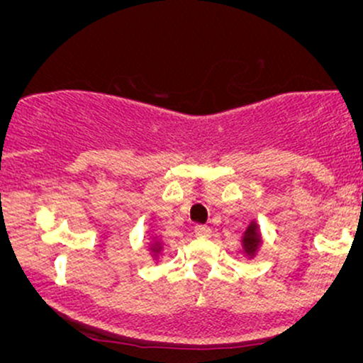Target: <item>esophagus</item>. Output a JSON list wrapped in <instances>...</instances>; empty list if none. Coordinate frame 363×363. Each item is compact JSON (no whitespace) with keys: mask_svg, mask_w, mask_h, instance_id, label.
Returning <instances> with one entry per match:
<instances>
[{"mask_svg":"<svg viewBox=\"0 0 363 363\" xmlns=\"http://www.w3.org/2000/svg\"><path fill=\"white\" fill-rule=\"evenodd\" d=\"M194 234L198 237H210L211 235V228L206 227V225H196Z\"/></svg>","mask_w":363,"mask_h":363,"instance_id":"34e87169","label":"esophagus"}]
</instances>
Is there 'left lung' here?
I'll return each mask as SVG.
<instances>
[{
  "label": "left lung",
  "instance_id": "obj_1",
  "mask_svg": "<svg viewBox=\"0 0 363 363\" xmlns=\"http://www.w3.org/2000/svg\"><path fill=\"white\" fill-rule=\"evenodd\" d=\"M259 245H261L259 227H257L256 222H251V223H249L247 230L244 232V237H242V247H244L245 256H249V257L256 256Z\"/></svg>",
  "mask_w": 363,
  "mask_h": 363
}]
</instances>
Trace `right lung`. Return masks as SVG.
Segmentation results:
<instances>
[{
	"label": "right lung",
	"mask_w": 363,
	"mask_h": 363,
	"mask_svg": "<svg viewBox=\"0 0 363 363\" xmlns=\"http://www.w3.org/2000/svg\"><path fill=\"white\" fill-rule=\"evenodd\" d=\"M150 251L153 252V256H158V254H160V251H162V242L160 240H153V244L150 245Z\"/></svg>",
	"instance_id": "obj_1"
}]
</instances>
